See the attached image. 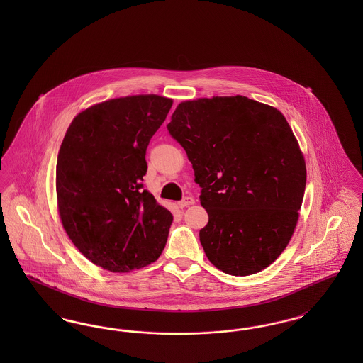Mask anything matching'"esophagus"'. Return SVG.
Returning <instances> with one entry per match:
<instances>
[{
	"instance_id": "esophagus-1",
	"label": "esophagus",
	"mask_w": 363,
	"mask_h": 363,
	"mask_svg": "<svg viewBox=\"0 0 363 363\" xmlns=\"http://www.w3.org/2000/svg\"><path fill=\"white\" fill-rule=\"evenodd\" d=\"M194 204V199L193 197H184L179 203H178V206L181 208L189 207V206H193Z\"/></svg>"
}]
</instances>
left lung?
Wrapping results in <instances>:
<instances>
[{"mask_svg": "<svg viewBox=\"0 0 363 363\" xmlns=\"http://www.w3.org/2000/svg\"><path fill=\"white\" fill-rule=\"evenodd\" d=\"M167 130L201 188L208 259L233 277L265 269L291 240L306 185L305 159L284 116L241 95L204 98L178 104Z\"/></svg>", "mask_w": 363, "mask_h": 363, "instance_id": "8db88e82", "label": "left lung"}]
</instances>
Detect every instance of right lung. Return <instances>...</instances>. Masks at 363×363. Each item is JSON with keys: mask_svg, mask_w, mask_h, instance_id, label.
<instances>
[{"mask_svg": "<svg viewBox=\"0 0 363 363\" xmlns=\"http://www.w3.org/2000/svg\"><path fill=\"white\" fill-rule=\"evenodd\" d=\"M173 101L136 95L106 101L70 123L57 157L62 225L95 265L129 272L160 256L173 215L144 189L145 151Z\"/></svg>", "mask_w": 363, "mask_h": 363, "instance_id": "right-lung-1", "label": "right lung"}]
</instances>
